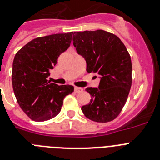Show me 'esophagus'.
<instances>
[{
	"label": "esophagus",
	"instance_id": "obj_1",
	"mask_svg": "<svg viewBox=\"0 0 160 160\" xmlns=\"http://www.w3.org/2000/svg\"><path fill=\"white\" fill-rule=\"evenodd\" d=\"M75 91L76 93H80L83 91V88L81 87H75Z\"/></svg>",
	"mask_w": 160,
	"mask_h": 160
}]
</instances>
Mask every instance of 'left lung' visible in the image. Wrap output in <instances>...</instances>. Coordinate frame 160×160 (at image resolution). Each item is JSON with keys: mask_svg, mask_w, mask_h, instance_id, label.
Returning a JSON list of instances; mask_svg holds the SVG:
<instances>
[{"mask_svg": "<svg viewBox=\"0 0 160 160\" xmlns=\"http://www.w3.org/2000/svg\"><path fill=\"white\" fill-rule=\"evenodd\" d=\"M78 54L86 60V71L98 74L99 88L85 89L90 103L81 107L86 118L106 123L121 112L132 85L131 58L124 43L114 34L103 30L74 32Z\"/></svg>", "mask_w": 160, "mask_h": 160, "instance_id": "left-lung-1", "label": "left lung"}]
</instances>
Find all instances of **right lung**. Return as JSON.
<instances>
[{
    "label": "right lung",
    "instance_id": "1",
    "mask_svg": "<svg viewBox=\"0 0 160 160\" xmlns=\"http://www.w3.org/2000/svg\"><path fill=\"white\" fill-rule=\"evenodd\" d=\"M73 32L37 37L15 55L12 87L16 100L34 121H46L60 112L63 100L74 91L72 85H58L48 81L50 70L58 57L70 46Z\"/></svg>",
    "mask_w": 160,
    "mask_h": 160
}]
</instances>
